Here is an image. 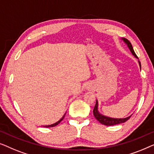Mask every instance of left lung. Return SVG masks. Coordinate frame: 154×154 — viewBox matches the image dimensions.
Instances as JSON below:
<instances>
[{"label":"left lung","mask_w":154,"mask_h":154,"mask_svg":"<svg viewBox=\"0 0 154 154\" xmlns=\"http://www.w3.org/2000/svg\"><path fill=\"white\" fill-rule=\"evenodd\" d=\"M123 42H124L125 44L127 45L128 47L130 49V51H131L132 54H133L135 58H137V59H139L138 57L136 55V54L134 51L133 47L132 46L131 43L130 42V41L128 40H127L126 38H121ZM138 63H139V66L140 68V70H141V63H140V60H138ZM94 115L95 116V118L98 120L100 123H102V124L105 125H117L119 124V123H124L125 121H128L131 118V116H128L126 118H123V119H116V118H111V117H108V116H104L103 114H101L100 112H98V102L96 100V105H95L94 109Z\"/></svg>","instance_id":"obj_1"}]
</instances>
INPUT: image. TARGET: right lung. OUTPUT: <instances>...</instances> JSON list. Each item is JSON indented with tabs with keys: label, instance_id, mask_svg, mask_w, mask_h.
Masks as SVG:
<instances>
[{
	"label": "right lung",
	"instance_id": "obj_1",
	"mask_svg": "<svg viewBox=\"0 0 154 154\" xmlns=\"http://www.w3.org/2000/svg\"><path fill=\"white\" fill-rule=\"evenodd\" d=\"M66 113H65V114L63 116V117L60 119L59 120V121H58L57 122H56L55 123H53V124H51V125H45V127H46V128H49V127H54V126H56V125H57L58 123H59L60 121H61L63 119H64V116H65V115H66Z\"/></svg>",
	"mask_w": 154,
	"mask_h": 154
}]
</instances>
